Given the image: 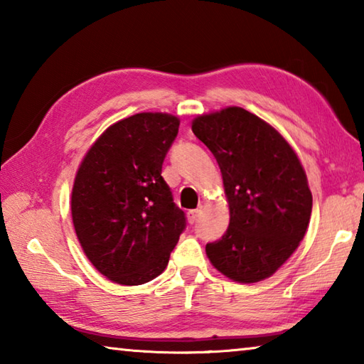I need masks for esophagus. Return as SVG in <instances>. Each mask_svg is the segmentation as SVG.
I'll list each match as a JSON object with an SVG mask.
<instances>
[{
	"label": "esophagus",
	"instance_id": "1",
	"mask_svg": "<svg viewBox=\"0 0 364 364\" xmlns=\"http://www.w3.org/2000/svg\"><path fill=\"white\" fill-rule=\"evenodd\" d=\"M200 217V208H196V210H189L188 212V220L189 223H196L197 220Z\"/></svg>",
	"mask_w": 364,
	"mask_h": 364
}]
</instances>
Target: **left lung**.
I'll use <instances>...</instances> for the list:
<instances>
[{
  "instance_id": "8db88e82",
  "label": "left lung",
  "mask_w": 364,
  "mask_h": 364,
  "mask_svg": "<svg viewBox=\"0 0 364 364\" xmlns=\"http://www.w3.org/2000/svg\"><path fill=\"white\" fill-rule=\"evenodd\" d=\"M193 132L217 159L230 226L205 245L228 278L258 282L291 257L310 223L313 197L297 154L273 127L242 107L199 115Z\"/></svg>"
}]
</instances>
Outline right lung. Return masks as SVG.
Here are the masks:
<instances>
[{
    "mask_svg": "<svg viewBox=\"0 0 364 364\" xmlns=\"http://www.w3.org/2000/svg\"><path fill=\"white\" fill-rule=\"evenodd\" d=\"M180 120L141 112L109 127L86 152L72 189V220L93 267L123 286L149 282L167 268L186 228L162 178Z\"/></svg>",
    "mask_w": 364,
    "mask_h": 364,
    "instance_id": "add662e5",
    "label": "right lung"
}]
</instances>
